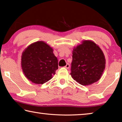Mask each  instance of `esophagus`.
<instances>
[{
	"mask_svg": "<svg viewBox=\"0 0 122 122\" xmlns=\"http://www.w3.org/2000/svg\"><path fill=\"white\" fill-rule=\"evenodd\" d=\"M70 64H69V63H67L66 66H65V68H67V69H68V68H70Z\"/></svg>",
	"mask_w": 122,
	"mask_h": 122,
	"instance_id": "obj_1",
	"label": "esophagus"
}]
</instances>
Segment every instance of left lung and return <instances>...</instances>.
Instances as JSON below:
<instances>
[{"mask_svg": "<svg viewBox=\"0 0 122 122\" xmlns=\"http://www.w3.org/2000/svg\"><path fill=\"white\" fill-rule=\"evenodd\" d=\"M71 75L82 85L93 84L100 79L106 60L100 47L91 41H83L74 48Z\"/></svg>", "mask_w": 122, "mask_h": 122, "instance_id": "8db88e82", "label": "left lung"}]
</instances>
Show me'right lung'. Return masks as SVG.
Returning <instances> with one entry per match:
<instances>
[{
	"mask_svg": "<svg viewBox=\"0 0 122 122\" xmlns=\"http://www.w3.org/2000/svg\"><path fill=\"white\" fill-rule=\"evenodd\" d=\"M21 67L29 81L42 84L55 75L58 60L52 48L43 41H38L29 45L22 52Z\"/></svg>",
	"mask_w": 122,
	"mask_h": 122,
	"instance_id": "obj_1",
	"label": "right lung"
}]
</instances>
